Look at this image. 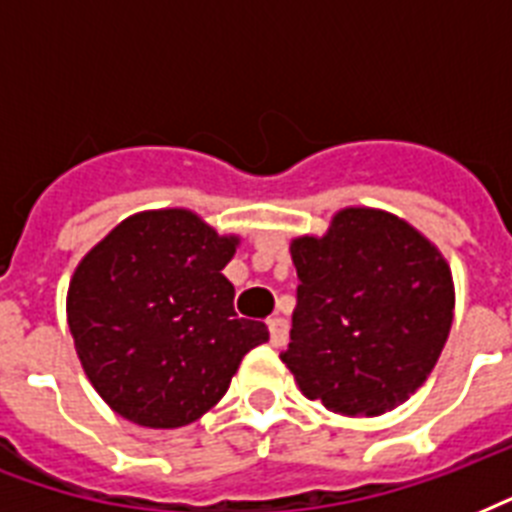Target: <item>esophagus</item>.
I'll use <instances>...</instances> for the list:
<instances>
[{
  "instance_id": "34e87169",
  "label": "esophagus",
  "mask_w": 512,
  "mask_h": 512,
  "mask_svg": "<svg viewBox=\"0 0 512 512\" xmlns=\"http://www.w3.org/2000/svg\"><path fill=\"white\" fill-rule=\"evenodd\" d=\"M268 332H271L273 348H284V345H287V340H289L287 319H281V316H273V319H268Z\"/></svg>"
}]
</instances>
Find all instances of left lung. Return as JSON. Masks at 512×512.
<instances>
[{
	"instance_id": "obj_1",
	"label": "left lung",
	"mask_w": 512,
	"mask_h": 512,
	"mask_svg": "<svg viewBox=\"0 0 512 512\" xmlns=\"http://www.w3.org/2000/svg\"><path fill=\"white\" fill-rule=\"evenodd\" d=\"M297 305L281 361L311 401L348 417L404 404L433 372L454 313L452 271L412 225L342 209L292 241Z\"/></svg>"
}]
</instances>
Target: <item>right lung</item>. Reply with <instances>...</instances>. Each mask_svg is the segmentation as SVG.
Here are the masks:
<instances>
[{"label": "right lung", "mask_w": 512, "mask_h": 512, "mask_svg": "<svg viewBox=\"0 0 512 512\" xmlns=\"http://www.w3.org/2000/svg\"><path fill=\"white\" fill-rule=\"evenodd\" d=\"M236 239L185 209L116 225L76 268L68 327L103 401L146 428H180L225 396L263 321L236 319L223 268Z\"/></svg>", "instance_id": "obj_1"}]
</instances>
